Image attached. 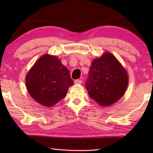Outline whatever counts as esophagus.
Returning <instances> with one entry per match:
<instances>
[{"label": "esophagus", "mask_w": 153, "mask_h": 153, "mask_svg": "<svg viewBox=\"0 0 153 153\" xmlns=\"http://www.w3.org/2000/svg\"><path fill=\"white\" fill-rule=\"evenodd\" d=\"M82 81L81 79H76L74 81L75 84H82Z\"/></svg>", "instance_id": "1"}]
</instances>
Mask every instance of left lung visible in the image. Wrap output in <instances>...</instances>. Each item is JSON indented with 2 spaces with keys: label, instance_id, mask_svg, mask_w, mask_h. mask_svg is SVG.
<instances>
[{
  "label": "left lung",
  "instance_id": "8db88e82",
  "mask_svg": "<svg viewBox=\"0 0 153 153\" xmlns=\"http://www.w3.org/2000/svg\"><path fill=\"white\" fill-rule=\"evenodd\" d=\"M126 69L110 53L92 61L85 83L90 97L103 107L117 102L128 87Z\"/></svg>",
  "mask_w": 153,
  "mask_h": 153
}]
</instances>
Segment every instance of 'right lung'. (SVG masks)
Masks as SVG:
<instances>
[{"instance_id":"obj_1","label":"right lung","mask_w":153,"mask_h":153,"mask_svg":"<svg viewBox=\"0 0 153 153\" xmlns=\"http://www.w3.org/2000/svg\"><path fill=\"white\" fill-rule=\"evenodd\" d=\"M25 84L36 102L52 107L65 97L74 82L68 69L56 56L45 55L27 73Z\"/></svg>"}]
</instances>
